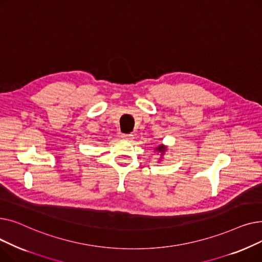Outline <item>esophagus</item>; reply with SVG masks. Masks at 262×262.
Returning a JSON list of instances; mask_svg holds the SVG:
<instances>
[{
    "label": "esophagus",
    "mask_w": 262,
    "mask_h": 262,
    "mask_svg": "<svg viewBox=\"0 0 262 262\" xmlns=\"http://www.w3.org/2000/svg\"><path fill=\"white\" fill-rule=\"evenodd\" d=\"M121 137L125 140H133V138H134V136L132 134H122Z\"/></svg>",
    "instance_id": "34e87169"
}]
</instances>
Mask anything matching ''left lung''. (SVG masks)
I'll use <instances>...</instances> for the list:
<instances>
[{
    "label": "left lung",
    "instance_id": "obj_1",
    "mask_svg": "<svg viewBox=\"0 0 262 262\" xmlns=\"http://www.w3.org/2000/svg\"><path fill=\"white\" fill-rule=\"evenodd\" d=\"M156 149H158L159 150V152H161V153H163L164 152V150H166V147H163L162 145H160V146H158Z\"/></svg>",
    "mask_w": 262,
    "mask_h": 262
}]
</instances>
